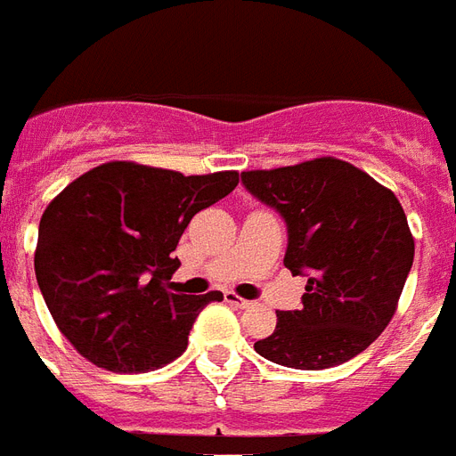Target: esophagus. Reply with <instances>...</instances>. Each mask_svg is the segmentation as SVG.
<instances>
[{
	"instance_id": "34e87169",
	"label": "esophagus",
	"mask_w": 456,
	"mask_h": 456,
	"mask_svg": "<svg viewBox=\"0 0 456 456\" xmlns=\"http://www.w3.org/2000/svg\"><path fill=\"white\" fill-rule=\"evenodd\" d=\"M224 298H227V304L236 305V308H251V305H253V301H248V298L236 297V294H232V291H229V294H224Z\"/></svg>"
}]
</instances>
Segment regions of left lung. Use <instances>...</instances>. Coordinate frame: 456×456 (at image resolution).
<instances>
[{"instance_id":"1","label":"left lung","mask_w":456,"mask_h":456,"mask_svg":"<svg viewBox=\"0 0 456 456\" xmlns=\"http://www.w3.org/2000/svg\"><path fill=\"white\" fill-rule=\"evenodd\" d=\"M241 183L282 215L284 265L308 277L304 305L277 313V328L256 352L280 366L322 370L368 349L397 311L413 263L397 196L337 158L241 172Z\"/></svg>"}]
</instances>
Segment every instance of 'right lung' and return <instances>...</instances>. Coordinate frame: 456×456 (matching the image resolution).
I'll return each mask as SVG.
<instances>
[{"mask_svg":"<svg viewBox=\"0 0 456 456\" xmlns=\"http://www.w3.org/2000/svg\"><path fill=\"white\" fill-rule=\"evenodd\" d=\"M239 172L183 176L104 162L59 193L40 220L35 277L61 335L112 373L182 356L198 313L220 291L176 294L174 248L193 215L236 189Z\"/></svg>","mask_w":456,"mask_h":456,"instance_id":"obj_1","label":"right lung"}]
</instances>
